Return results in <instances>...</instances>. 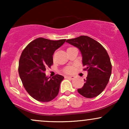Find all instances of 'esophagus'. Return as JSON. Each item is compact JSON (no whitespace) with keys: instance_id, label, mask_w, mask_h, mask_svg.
<instances>
[{"instance_id":"obj_1","label":"esophagus","mask_w":129,"mask_h":129,"mask_svg":"<svg viewBox=\"0 0 129 129\" xmlns=\"http://www.w3.org/2000/svg\"><path fill=\"white\" fill-rule=\"evenodd\" d=\"M65 78H67V79H73L74 78H75V76H65Z\"/></svg>"}]
</instances>
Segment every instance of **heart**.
I'll return each mask as SVG.
<instances>
[{"mask_svg":"<svg viewBox=\"0 0 129 129\" xmlns=\"http://www.w3.org/2000/svg\"><path fill=\"white\" fill-rule=\"evenodd\" d=\"M73 70H74L73 67H71V66L67 67H66V69H65V72L67 73H72V72L73 71Z\"/></svg>","mask_w":129,"mask_h":129,"instance_id":"heart-1","label":"heart"}]
</instances>
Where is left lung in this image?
Instances as JSON below:
<instances>
[{
  "label": "left lung",
  "mask_w": 129,
  "mask_h": 129,
  "mask_svg": "<svg viewBox=\"0 0 129 129\" xmlns=\"http://www.w3.org/2000/svg\"><path fill=\"white\" fill-rule=\"evenodd\" d=\"M66 42L81 51L84 70L88 73L84 86L78 89V93L87 98L97 96L105 89L112 73V64L107 51L88 36H81Z\"/></svg>",
  "instance_id": "obj_1"
}]
</instances>
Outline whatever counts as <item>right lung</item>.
I'll return each mask as SVG.
<instances>
[{
	"mask_svg": "<svg viewBox=\"0 0 129 129\" xmlns=\"http://www.w3.org/2000/svg\"><path fill=\"white\" fill-rule=\"evenodd\" d=\"M66 41L39 38L29 43L22 51L19 62V76L26 91L38 101L49 102L58 94L64 77L56 75L50 78L46 76L45 72L53 65L54 51Z\"/></svg>",
	"mask_w": 129,
	"mask_h": 129,
	"instance_id": "right-lung-1",
	"label": "right lung"
}]
</instances>
